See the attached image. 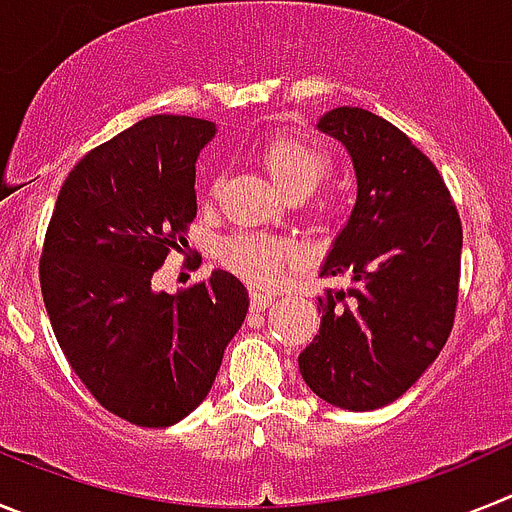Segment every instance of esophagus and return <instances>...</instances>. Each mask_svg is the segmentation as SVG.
<instances>
[{"label":"esophagus","mask_w":512,"mask_h":512,"mask_svg":"<svg viewBox=\"0 0 512 512\" xmlns=\"http://www.w3.org/2000/svg\"><path fill=\"white\" fill-rule=\"evenodd\" d=\"M274 297L269 292H261V289H251V312H264L271 305Z\"/></svg>","instance_id":"34e87169"}]
</instances>
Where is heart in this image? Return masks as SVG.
Segmentation results:
<instances>
[{"instance_id": "b5f03b06", "label": "heart", "mask_w": 512, "mask_h": 512, "mask_svg": "<svg viewBox=\"0 0 512 512\" xmlns=\"http://www.w3.org/2000/svg\"><path fill=\"white\" fill-rule=\"evenodd\" d=\"M259 161L271 182L287 197H305L315 192L330 171V156L318 140L302 135H274L261 146ZM217 256L230 271L248 282L269 287L297 259V251L282 241L264 235H233L217 248Z\"/></svg>"}]
</instances>
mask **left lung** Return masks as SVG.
Masks as SVG:
<instances>
[{
  "mask_svg": "<svg viewBox=\"0 0 512 512\" xmlns=\"http://www.w3.org/2000/svg\"><path fill=\"white\" fill-rule=\"evenodd\" d=\"M351 156L356 202L325 256L323 277L346 289L318 297V336L300 374L343 410L395 402L441 354L459 295L461 223L431 158L392 122L361 107L318 120Z\"/></svg>",
  "mask_w": 512,
  "mask_h": 512,
  "instance_id": "obj_1",
  "label": "left lung"
}]
</instances>
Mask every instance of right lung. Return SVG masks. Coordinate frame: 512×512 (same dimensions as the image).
Masks as SVG:
<instances>
[{
	"mask_svg": "<svg viewBox=\"0 0 512 512\" xmlns=\"http://www.w3.org/2000/svg\"><path fill=\"white\" fill-rule=\"evenodd\" d=\"M215 122L153 115L94 148L66 176L40 256L58 346L102 408L143 428L207 397L248 292L215 269L179 295L153 274L197 217L194 164Z\"/></svg>",
	"mask_w": 512,
	"mask_h": 512,
	"instance_id": "right-lung-1",
	"label": "right lung"
}]
</instances>
